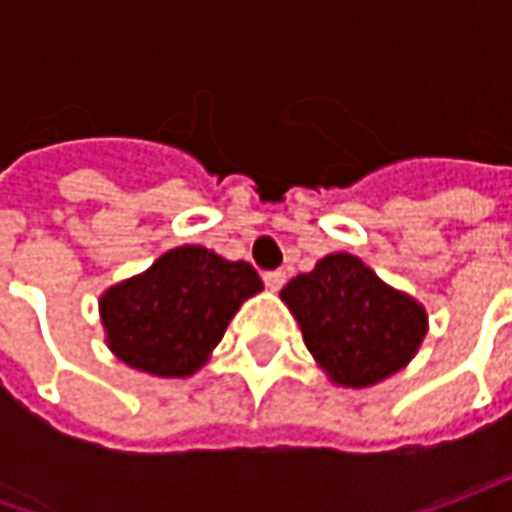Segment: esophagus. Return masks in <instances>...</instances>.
Segmentation results:
<instances>
[{"label": "esophagus", "instance_id": "1", "mask_svg": "<svg viewBox=\"0 0 512 512\" xmlns=\"http://www.w3.org/2000/svg\"><path fill=\"white\" fill-rule=\"evenodd\" d=\"M287 282L285 270H267L265 273V285L267 290H282V285Z\"/></svg>", "mask_w": 512, "mask_h": 512}]
</instances>
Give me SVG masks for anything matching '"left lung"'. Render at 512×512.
<instances>
[{
	"label": "left lung",
	"instance_id": "left-lung-1",
	"mask_svg": "<svg viewBox=\"0 0 512 512\" xmlns=\"http://www.w3.org/2000/svg\"><path fill=\"white\" fill-rule=\"evenodd\" d=\"M282 299L302 327L307 350L344 387H370L410 362L427 333L424 307L350 253H330L299 273Z\"/></svg>",
	"mask_w": 512,
	"mask_h": 512
}]
</instances>
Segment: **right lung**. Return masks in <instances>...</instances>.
Listing matches in <instances>:
<instances>
[{"label":"right lung","instance_id":"1","mask_svg":"<svg viewBox=\"0 0 512 512\" xmlns=\"http://www.w3.org/2000/svg\"><path fill=\"white\" fill-rule=\"evenodd\" d=\"M247 262L185 245L102 296L108 347L130 367L153 376H190L222 342L247 296L262 290Z\"/></svg>","mask_w":512,"mask_h":512}]
</instances>
